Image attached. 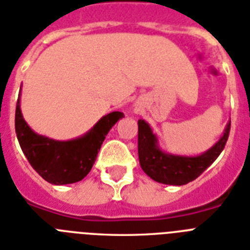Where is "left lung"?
<instances>
[{
  "label": "left lung",
  "instance_id": "left-lung-1",
  "mask_svg": "<svg viewBox=\"0 0 250 250\" xmlns=\"http://www.w3.org/2000/svg\"><path fill=\"white\" fill-rule=\"evenodd\" d=\"M139 161L140 166L149 178L168 186H184L201 175L217 160L229 139L231 121L226 125L219 140L198 156H178L160 148L158 137L153 133L150 125L139 119Z\"/></svg>",
  "mask_w": 250,
  "mask_h": 250
}]
</instances>
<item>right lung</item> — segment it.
Returning a JSON list of instances; mask_svg holds the SVG:
<instances>
[{"instance_id":"add662e5","label":"right lung","mask_w":250,"mask_h":250,"mask_svg":"<svg viewBox=\"0 0 250 250\" xmlns=\"http://www.w3.org/2000/svg\"><path fill=\"white\" fill-rule=\"evenodd\" d=\"M123 117L121 111H113L104 115L82 136L71 140H54L39 135L27 125L21 114L19 94L15 110V132L21 150L37 174L50 184L63 186L85 178L106 135Z\"/></svg>"}]
</instances>
